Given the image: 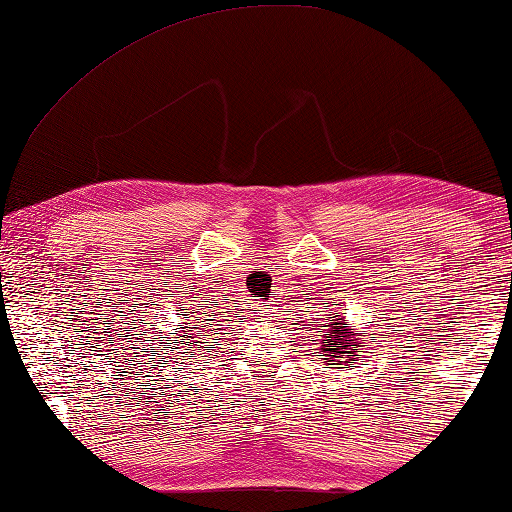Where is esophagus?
Masks as SVG:
<instances>
[{
  "mask_svg": "<svg viewBox=\"0 0 512 512\" xmlns=\"http://www.w3.org/2000/svg\"><path fill=\"white\" fill-rule=\"evenodd\" d=\"M255 310H257L259 314H264V312H266V307H264V305H259V303H257V305H255Z\"/></svg>",
  "mask_w": 512,
  "mask_h": 512,
  "instance_id": "34e87169",
  "label": "esophagus"
}]
</instances>
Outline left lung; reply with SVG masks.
<instances>
[{"label":"left lung","instance_id":"8db88e82","mask_svg":"<svg viewBox=\"0 0 512 512\" xmlns=\"http://www.w3.org/2000/svg\"><path fill=\"white\" fill-rule=\"evenodd\" d=\"M346 312H332L319 328V353L323 355L326 369H348L358 360L362 346L367 342V332L353 328L346 321Z\"/></svg>","mask_w":512,"mask_h":512}]
</instances>
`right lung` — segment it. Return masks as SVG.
Here are the masks:
<instances>
[{"label": "right lung", "instance_id": "right-lung-1", "mask_svg": "<svg viewBox=\"0 0 512 512\" xmlns=\"http://www.w3.org/2000/svg\"><path fill=\"white\" fill-rule=\"evenodd\" d=\"M186 321H189V316H186ZM196 321L200 323V319H196ZM168 335L170 337H166V342L175 344V348H180L182 343L179 342V339L184 338L185 346L182 348H184L186 353H191V355H193V351H202V348H212V342H209V339H212V335H209V330H207L205 323H200V328H191L189 323H186L184 330L175 328V332H168ZM214 335H216V332H214ZM202 343H205L206 346L202 347ZM164 348H170V346H164Z\"/></svg>", "mask_w": 512, "mask_h": 512}]
</instances>
